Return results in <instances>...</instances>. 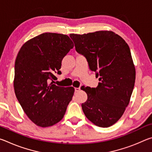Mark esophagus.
Masks as SVG:
<instances>
[{
  "label": "esophagus",
  "mask_w": 152,
  "mask_h": 152,
  "mask_svg": "<svg viewBox=\"0 0 152 152\" xmlns=\"http://www.w3.org/2000/svg\"><path fill=\"white\" fill-rule=\"evenodd\" d=\"M80 90V88H75V92H79Z\"/></svg>",
  "instance_id": "esophagus-1"
}]
</instances>
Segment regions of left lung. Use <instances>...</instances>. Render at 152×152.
<instances>
[{
	"label": "left lung",
	"mask_w": 152,
	"mask_h": 152,
	"mask_svg": "<svg viewBox=\"0 0 152 152\" xmlns=\"http://www.w3.org/2000/svg\"><path fill=\"white\" fill-rule=\"evenodd\" d=\"M70 37L76 51L85 56L91 70L99 77L96 88L81 87L88 96L82 110L95 125L109 127L122 117L134 88L135 68L129 47L111 31Z\"/></svg>",
	"instance_id": "obj_1"
}]
</instances>
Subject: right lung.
Here are the masks:
<instances>
[{
  "mask_svg": "<svg viewBox=\"0 0 152 152\" xmlns=\"http://www.w3.org/2000/svg\"><path fill=\"white\" fill-rule=\"evenodd\" d=\"M74 43L67 35L44 33L28 40L15 64L14 90L25 114L36 125L50 127L63 119L73 87L49 84L61 74V60Z\"/></svg>",
  "mask_w": 152,
  "mask_h": 152,
  "instance_id": "1",
  "label": "right lung"
}]
</instances>
